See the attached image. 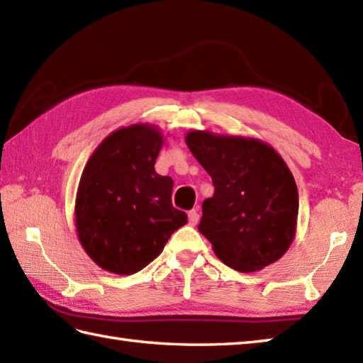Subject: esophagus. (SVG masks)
I'll list each match as a JSON object with an SVG mask.
<instances>
[{"mask_svg":"<svg viewBox=\"0 0 363 363\" xmlns=\"http://www.w3.org/2000/svg\"><path fill=\"white\" fill-rule=\"evenodd\" d=\"M198 221H199V212H198V209H191L189 212V223H190L191 226H195Z\"/></svg>","mask_w":363,"mask_h":363,"instance_id":"1","label":"esophagus"}]
</instances>
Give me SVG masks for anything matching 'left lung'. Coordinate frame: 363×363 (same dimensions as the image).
Returning <instances> with one entry per match:
<instances>
[{"instance_id":"8db88e82","label":"left lung","mask_w":363,"mask_h":363,"mask_svg":"<svg viewBox=\"0 0 363 363\" xmlns=\"http://www.w3.org/2000/svg\"><path fill=\"white\" fill-rule=\"evenodd\" d=\"M189 150L212 177L198 230L228 267L251 273L279 260L295 238L298 189L272 146L250 137L191 130Z\"/></svg>"}]
</instances>
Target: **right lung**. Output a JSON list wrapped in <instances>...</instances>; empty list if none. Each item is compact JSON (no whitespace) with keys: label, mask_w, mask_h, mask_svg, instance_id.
Returning a JSON list of instances; mask_svg holds the SVG:
<instances>
[{"label":"right lung","mask_w":363,"mask_h":363,"mask_svg":"<svg viewBox=\"0 0 363 363\" xmlns=\"http://www.w3.org/2000/svg\"><path fill=\"white\" fill-rule=\"evenodd\" d=\"M164 143L151 125L113 130L91 154L76 194V229L106 272L134 274L156 259L186 212L172 204L173 179L154 164Z\"/></svg>","instance_id":"right-lung-1"}]
</instances>
